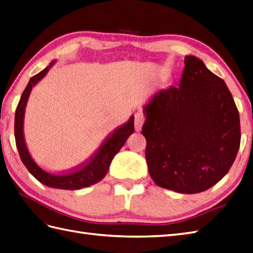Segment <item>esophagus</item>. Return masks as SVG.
Returning <instances> with one entry per match:
<instances>
[{
  "label": "esophagus",
  "instance_id": "esophagus-1",
  "mask_svg": "<svg viewBox=\"0 0 253 253\" xmlns=\"http://www.w3.org/2000/svg\"><path fill=\"white\" fill-rule=\"evenodd\" d=\"M144 121H145V117L142 112H137L134 114V129H136V131L141 130V128H142L144 124Z\"/></svg>",
  "mask_w": 253,
  "mask_h": 253
}]
</instances>
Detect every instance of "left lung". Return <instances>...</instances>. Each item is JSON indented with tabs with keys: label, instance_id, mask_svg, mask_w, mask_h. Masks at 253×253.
Listing matches in <instances>:
<instances>
[{
	"label": "left lung",
	"instance_id": "obj_1",
	"mask_svg": "<svg viewBox=\"0 0 253 253\" xmlns=\"http://www.w3.org/2000/svg\"><path fill=\"white\" fill-rule=\"evenodd\" d=\"M178 86L143 105L145 158L155 183L182 194L210 189L224 177L240 143L239 113L225 82L185 56Z\"/></svg>",
	"mask_w": 253,
	"mask_h": 253
}]
</instances>
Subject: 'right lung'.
Returning <instances> with one entry per match:
<instances>
[{
	"instance_id": "right-lung-1",
	"label": "right lung",
	"mask_w": 253,
	"mask_h": 253,
	"mask_svg": "<svg viewBox=\"0 0 253 253\" xmlns=\"http://www.w3.org/2000/svg\"><path fill=\"white\" fill-rule=\"evenodd\" d=\"M56 63L52 60L48 67L42 70L39 74L32 76L29 83L23 90L20 101L17 105L15 114V139L16 145L18 149L19 155L23 165L27 167L33 177L40 181L41 183L60 190H80L83 187L90 186L101 181L107 174L109 167L111 165L113 157L119 153V151L125 144L127 139L134 131L133 120L131 116L126 124L122 125L110 134L104 140V142L93 154L89 161H87L83 166L64 174H56L46 171L42 167H40L37 162L33 160L26 143L25 133H23V119H25V111L29 96H30L32 88L48 73L50 68Z\"/></svg>"
}]
</instances>
